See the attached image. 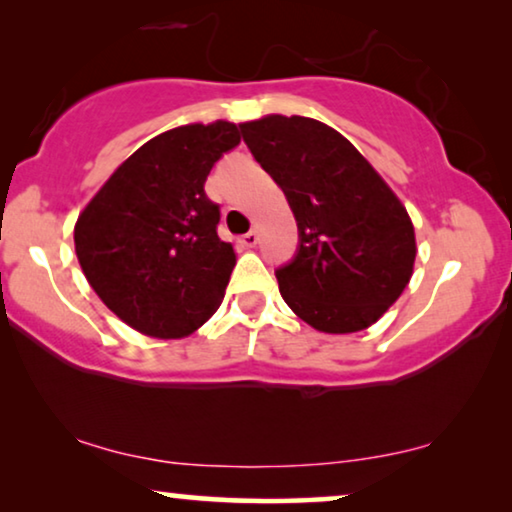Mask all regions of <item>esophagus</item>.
Returning <instances> with one entry per match:
<instances>
[{
	"label": "esophagus",
	"mask_w": 512,
	"mask_h": 512,
	"mask_svg": "<svg viewBox=\"0 0 512 512\" xmlns=\"http://www.w3.org/2000/svg\"><path fill=\"white\" fill-rule=\"evenodd\" d=\"M240 242H242L247 249H254L256 244H258V233H256V230H249L247 235H242Z\"/></svg>",
	"instance_id": "esophagus-1"
}]
</instances>
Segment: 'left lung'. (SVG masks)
Returning a JSON list of instances; mask_svg holds the SVG:
<instances>
[{"label":"left lung","instance_id":"8db88e82","mask_svg":"<svg viewBox=\"0 0 512 512\" xmlns=\"http://www.w3.org/2000/svg\"><path fill=\"white\" fill-rule=\"evenodd\" d=\"M251 156L298 223V247L275 277L286 305L324 333L363 331L412 277L415 228L401 200L340 132L305 116L242 123Z\"/></svg>","mask_w":512,"mask_h":512}]
</instances>
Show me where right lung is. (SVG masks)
Masks as SVG:
<instances>
[{"mask_svg": "<svg viewBox=\"0 0 512 512\" xmlns=\"http://www.w3.org/2000/svg\"><path fill=\"white\" fill-rule=\"evenodd\" d=\"M240 144L235 123L181 125L111 174L74 228L81 270L102 303L151 338H184L216 312L235 268L205 181Z\"/></svg>", "mask_w": 512, "mask_h": 512, "instance_id": "right-lung-1", "label": "right lung"}]
</instances>
